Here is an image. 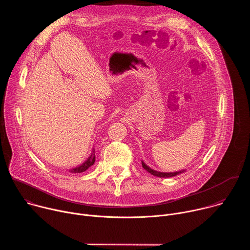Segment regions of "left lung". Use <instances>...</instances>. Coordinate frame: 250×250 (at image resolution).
Masks as SVG:
<instances>
[{
  "mask_svg": "<svg viewBox=\"0 0 250 250\" xmlns=\"http://www.w3.org/2000/svg\"><path fill=\"white\" fill-rule=\"evenodd\" d=\"M141 164H142V167H144L148 173H150L151 175L153 176H156V177H160V178H169V177H173V176H176L178 174L180 173H183L185 172V170H182V171H178V172H170V173H165V172H158V171H155L153 169H151L150 167H148L144 161H141Z\"/></svg>",
  "mask_w": 250,
  "mask_h": 250,
  "instance_id": "left-lung-1",
  "label": "left lung"
}]
</instances>
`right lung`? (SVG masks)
Returning a JSON list of instances; mask_svg holds the SVG:
<instances>
[{
  "mask_svg": "<svg viewBox=\"0 0 250 250\" xmlns=\"http://www.w3.org/2000/svg\"><path fill=\"white\" fill-rule=\"evenodd\" d=\"M95 160H96V156H95V149H93V152L91 153V155L89 156V158L83 163L81 164L80 166L78 167H75V168H72L70 169L69 172L71 173H82L84 171H86L89 167H91L94 163H95Z\"/></svg>",
  "mask_w": 250,
  "mask_h": 250,
  "instance_id": "right-lung-1",
  "label": "right lung"
}]
</instances>
